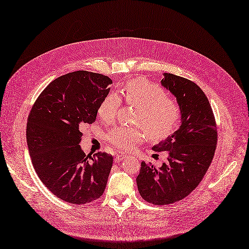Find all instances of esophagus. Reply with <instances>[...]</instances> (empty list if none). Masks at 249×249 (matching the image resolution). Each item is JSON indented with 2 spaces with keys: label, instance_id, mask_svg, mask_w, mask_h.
Returning a JSON list of instances; mask_svg holds the SVG:
<instances>
[{
  "label": "esophagus",
  "instance_id": "34e87169",
  "mask_svg": "<svg viewBox=\"0 0 249 249\" xmlns=\"http://www.w3.org/2000/svg\"><path fill=\"white\" fill-rule=\"evenodd\" d=\"M126 157H127V155L118 154V155L116 156V159H114V161H116V162H121V161H123Z\"/></svg>",
  "mask_w": 249,
  "mask_h": 249
}]
</instances>
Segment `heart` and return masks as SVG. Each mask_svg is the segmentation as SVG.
I'll list each match as a JSON object with an SVG mask.
<instances>
[{
    "instance_id": "b5f03b06",
    "label": "heart",
    "mask_w": 249,
    "mask_h": 249,
    "mask_svg": "<svg viewBox=\"0 0 249 249\" xmlns=\"http://www.w3.org/2000/svg\"><path fill=\"white\" fill-rule=\"evenodd\" d=\"M122 93L127 103L140 107L136 124L144 126L149 138H165L179 123L180 107L175 100L166 97L160 85L145 79H133L123 87ZM120 104L116 93H108L98 108L99 118L105 123L112 122ZM145 138L146 132L141 126L114 127L107 136L108 142L120 150H131Z\"/></svg>"
}]
</instances>
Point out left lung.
Here are the masks:
<instances>
[{"instance_id": "obj_1", "label": "left lung", "mask_w": 249, "mask_h": 249, "mask_svg": "<svg viewBox=\"0 0 249 249\" xmlns=\"http://www.w3.org/2000/svg\"><path fill=\"white\" fill-rule=\"evenodd\" d=\"M161 85L175 95L181 125L173 135L154 145L166 151L161 167L141 163L137 177L139 193L155 205H168L187 196L205 176L215 151L216 125L208 99L196 83L173 73H163Z\"/></svg>"}]
</instances>
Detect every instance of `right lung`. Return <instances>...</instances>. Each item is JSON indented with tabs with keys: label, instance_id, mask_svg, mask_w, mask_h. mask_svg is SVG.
<instances>
[{
	"label": "right lung",
	"instance_id": "obj_1",
	"mask_svg": "<svg viewBox=\"0 0 249 249\" xmlns=\"http://www.w3.org/2000/svg\"><path fill=\"white\" fill-rule=\"evenodd\" d=\"M111 83L106 75L83 70L62 75L44 89L29 113L31 162L44 185L65 202L86 204L105 190L112 157L86 156L79 144L80 128L97 119Z\"/></svg>",
	"mask_w": 249,
	"mask_h": 249
}]
</instances>
